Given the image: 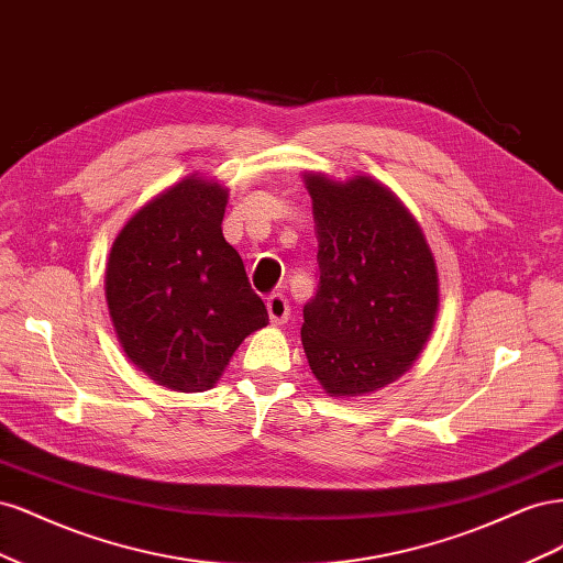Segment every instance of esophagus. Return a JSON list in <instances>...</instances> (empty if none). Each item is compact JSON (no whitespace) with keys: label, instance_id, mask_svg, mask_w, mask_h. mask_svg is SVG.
<instances>
[{"label":"esophagus","instance_id":"34e87169","mask_svg":"<svg viewBox=\"0 0 563 563\" xmlns=\"http://www.w3.org/2000/svg\"><path fill=\"white\" fill-rule=\"evenodd\" d=\"M267 312H269L272 323H284V321L288 319V314H291V308H288L286 296L272 294V296L267 298Z\"/></svg>","mask_w":563,"mask_h":563}]
</instances>
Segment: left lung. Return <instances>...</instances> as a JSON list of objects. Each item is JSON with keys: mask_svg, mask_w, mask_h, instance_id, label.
Listing matches in <instances>:
<instances>
[{"mask_svg": "<svg viewBox=\"0 0 563 563\" xmlns=\"http://www.w3.org/2000/svg\"><path fill=\"white\" fill-rule=\"evenodd\" d=\"M319 284L302 308V347L331 397H360L411 368L434 327V258L416 220L366 176L305 180Z\"/></svg>", "mask_w": 563, "mask_h": 563, "instance_id": "left-lung-1", "label": "left lung"}]
</instances>
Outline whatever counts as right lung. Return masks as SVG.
Returning a JSON list of instances; mask_svg holds the SVG:
<instances>
[{
	"label": "right lung",
	"instance_id": "add662e5",
	"mask_svg": "<svg viewBox=\"0 0 563 563\" xmlns=\"http://www.w3.org/2000/svg\"><path fill=\"white\" fill-rule=\"evenodd\" d=\"M228 192L185 178L112 244L106 291L129 360L176 391L213 387L242 340L267 327L242 255L223 236Z\"/></svg>",
	"mask_w": 563,
	"mask_h": 563
}]
</instances>
